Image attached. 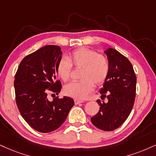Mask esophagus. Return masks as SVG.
Instances as JSON below:
<instances>
[{
  "label": "esophagus",
  "mask_w": 156,
  "mask_h": 156,
  "mask_svg": "<svg viewBox=\"0 0 156 156\" xmlns=\"http://www.w3.org/2000/svg\"><path fill=\"white\" fill-rule=\"evenodd\" d=\"M74 102H75V105H78V104H80V103L83 102V101L79 100V99H74Z\"/></svg>",
  "instance_id": "1"
}]
</instances>
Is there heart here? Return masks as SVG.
<instances>
[{"mask_svg":"<svg viewBox=\"0 0 156 156\" xmlns=\"http://www.w3.org/2000/svg\"><path fill=\"white\" fill-rule=\"evenodd\" d=\"M72 66L81 68L80 78L82 80L67 84L64 92L75 99H83L94 89V83L100 85L106 80L110 70V64L105 56L87 48L75 50L68 59L62 58L57 65V73L64 82L70 79Z\"/></svg>","mask_w":156,"mask_h":156,"instance_id":"1","label":"heart"}]
</instances>
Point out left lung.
<instances>
[{
  "instance_id": "1",
  "label": "left lung",
  "mask_w": 156,
  "mask_h": 156,
  "mask_svg": "<svg viewBox=\"0 0 156 156\" xmlns=\"http://www.w3.org/2000/svg\"><path fill=\"white\" fill-rule=\"evenodd\" d=\"M110 70L100 92L108 102L97 100L98 113L91 119L95 126L103 131H113L124 123L132 111L136 94V77L130 61L114 48L105 51Z\"/></svg>"
}]
</instances>
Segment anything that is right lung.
Wrapping results in <instances>:
<instances>
[{
  "instance_id": "right-lung-1",
  "label": "right lung",
  "mask_w": 156,
  "mask_h": 156,
  "mask_svg": "<svg viewBox=\"0 0 156 156\" xmlns=\"http://www.w3.org/2000/svg\"><path fill=\"white\" fill-rule=\"evenodd\" d=\"M62 54L59 46H45L26 56L15 75L16 105L25 121L39 132L57 129L74 105L68 97H56L53 101L47 98L48 91L57 94L61 91L62 84L56 78Z\"/></svg>"
}]
</instances>
